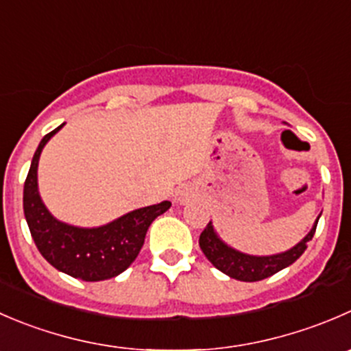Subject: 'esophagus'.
<instances>
[{
  "label": "esophagus",
  "mask_w": 351,
  "mask_h": 351,
  "mask_svg": "<svg viewBox=\"0 0 351 351\" xmlns=\"http://www.w3.org/2000/svg\"><path fill=\"white\" fill-rule=\"evenodd\" d=\"M189 197H190V192L185 189V186L178 189V190H176V193H175L176 202H185V200H189Z\"/></svg>",
  "instance_id": "obj_1"
}]
</instances>
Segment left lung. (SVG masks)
Segmentation results:
<instances>
[{
    "label": "left lung",
    "mask_w": 351,
    "mask_h": 351,
    "mask_svg": "<svg viewBox=\"0 0 351 351\" xmlns=\"http://www.w3.org/2000/svg\"><path fill=\"white\" fill-rule=\"evenodd\" d=\"M317 221H315L311 233H308L300 243L295 245L293 248H290V250L285 252V254L269 255V257H254V255H247L241 254V252L233 250V248L224 245L223 241L216 237L210 223H207V226L204 228V231L200 233L199 245L200 248H202L204 255L209 258L210 264H213L216 269L228 274V276L233 278V280L252 283V281L266 280V278L276 274L278 271L285 269V267H288L290 264H293V262L304 254L308 241L314 237L315 228H317Z\"/></svg>",
    "instance_id": "left-lung-1"
}]
</instances>
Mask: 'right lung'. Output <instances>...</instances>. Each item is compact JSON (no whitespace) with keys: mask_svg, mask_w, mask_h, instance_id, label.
I'll list each match as a JSON object with an SVG mask.
<instances>
[{"mask_svg":"<svg viewBox=\"0 0 351 351\" xmlns=\"http://www.w3.org/2000/svg\"><path fill=\"white\" fill-rule=\"evenodd\" d=\"M63 125L54 128L40 141L32 158L23 185V213L37 250L61 273L84 281H103L123 273L137 258L145 233L159 214L171 206L165 200L156 206L142 207L101 228H75L60 223L44 207L37 192V165L46 142Z\"/></svg>","mask_w":351,"mask_h":351,"instance_id":"add662e5","label":"right lung"}]
</instances>
